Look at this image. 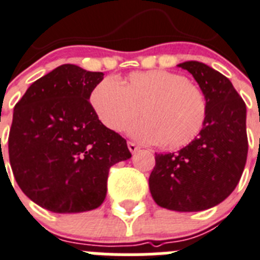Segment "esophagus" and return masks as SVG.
<instances>
[{"instance_id":"1","label":"esophagus","mask_w":260,"mask_h":260,"mask_svg":"<svg viewBox=\"0 0 260 260\" xmlns=\"http://www.w3.org/2000/svg\"><path fill=\"white\" fill-rule=\"evenodd\" d=\"M128 149H129V151L132 152V154H133V152H136V151H137V150L140 149V147H138L137 145L135 144V142H132V141H128Z\"/></svg>"}]
</instances>
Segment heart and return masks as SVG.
I'll return each instance as SVG.
<instances>
[{
  "mask_svg": "<svg viewBox=\"0 0 260 260\" xmlns=\"http://www.w3.org/2000/svg\"><path fill=\"white\" fill-rule=\"evenodd\" d=\"M97 118L108 129L123 132L133 125V136L156 141L164 149H178L192 142L207 118V100L198 86L167 70L133 72L116 82L105 78L89 97Z\"/></svg>",
  "mask_w": 260,
  "mask_h": 260,
  "instance_id": "obj_1",
  "label": "heart"
}]
</instances>
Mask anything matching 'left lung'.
Instances as JSON below:
<instances>
[{"instance_id": "1", "label": "left lung", "mask_w": 260, "mask_h": 260, "mask_svg": "<svg viewBox=\"0 0 260 260\" xmlns=\"http://www.w3.org/2000/svg\"><path fill=\"white\" fill-rule=\"evenodd\" d=\"M179 68L192 74L207 100L205 123L192 142L155 154L150 192L161 208L200 212L222 203L236 188L247 156L246 105L231 81L199 61Z\"/></svg>"}]
</instances>
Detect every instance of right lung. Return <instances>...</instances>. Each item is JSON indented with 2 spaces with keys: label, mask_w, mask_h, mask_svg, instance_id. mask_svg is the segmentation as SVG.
Returning a JSON list of instances; mask_svg holds the SVG:
<instances>
[{
  "label": "right lung",
  "mask_w": 260,
  "mask_h": 260,
  "mask_svg": "<svg viewBox=\"0 0 260 260\" xmlns=\"http://www.w3.org/2000/svg\"><path fill=\"white\" fill-rule=\"evenodd\" d=\"M104 73L73 64L30 84L14 108L9 157L24 193L53 213H81L105 200L109 169L129 159L127 141L89 103Z\"/></svg>",
  "instance_id": "obj_1"
}]
</instances>
